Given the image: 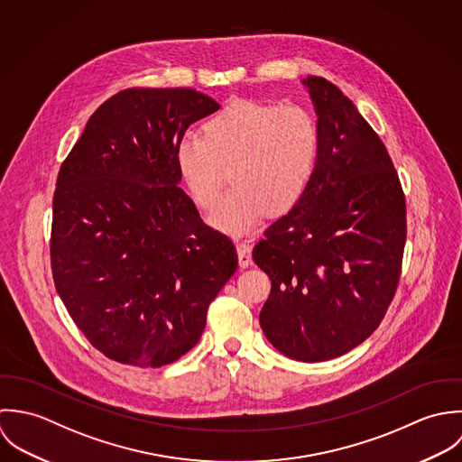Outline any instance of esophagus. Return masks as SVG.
I'll return each instance as SVG.
<instances>
[{
	"label": "esophagus",
	"instance_id": "1",
	"mask_svg": "<svg viewBox=\"0 0 462 462\" xmlns=\"http://www.w3.org/2000/svg\"><path fill=\"white\" fill-rule=\"evenodd\" d=\"M237 255H239V266L248 268L252 264V245L250 241H237Z\"/></svg>",
	"mask_w": 462,
	"mask_h": 462
}]
</instances>
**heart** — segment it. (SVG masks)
Instances as JSON below:
<instances>
[{"label":"heart","mask_w":462,"mask_h":462,"mask_svg":"<svg viewBox=\"0 0 462 462\" xmlns=\"http://www.w3.org/2000/svg\"><path fill=\"white\" fill-rule=\"evenodd\" d=\"M321 155L318 117L303 105L236 99L177 146V164L196 205L208 208L230 177L236 187L212 208V226L241 236L268 212L292 210Z\"/></svg>","instance_id":"1"}]
</instances>
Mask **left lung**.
Here are the masks:
<instances>
[{
    "label": "left lung",
    "mask_w": 462,
    "mask_h": 462,
    "mask_svg": "<svg viewBox=\"0 0 462 462\" xmlns=\"http://www.w3.org/2000/svg\"><path fill=\"white\" fill-rule=\"evenodd\" d=\"M321 155L301 201L254 248L272 280L259 321L280 354L321 363L376 330L394 298L407 237L393 161L348 96L307 77Z\"/></svg>",
    "instance_id": "8db88e82"
}]
</instances>
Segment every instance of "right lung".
<instances>
[{
	"mask_svg": "<svg viewBox=\"0 0 462 462\" xmlns=\"http://www.w3.org/2000/svg\"><path fill=\"white\" fill-rule=\"evenodd\" d=\"M217 108L194 89H125L96 108L60 166L53 282L77 327L116 363L179 361L237 270L234 243L179 187L177 146Z\"/></svg>",
	"mask_w": 462,
	"mask_h": 462,
	"instance_id": "add662e5",
	"label": "right lung"
}]
</instances>
